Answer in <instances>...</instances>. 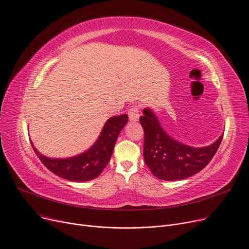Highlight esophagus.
Returning <instances> with one entry per match:
<instances>
[{"label": "esophagus", "mask_w": 249, "mask_h": 249, "mask_svg": "<svg viewBox=\"0 0 249 249\" xmlns=\"http://www.w3.org/2000/svg\"><path fill=\"white\" fill-rule=\"evenodd\" d=\"M128 116H129V119L130 121L132 122H136L139 120V108L136 105H133V106L129 109L128 111Z\"/></svg>", "instance_id": "34e87169"}]
</instances>
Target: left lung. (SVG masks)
<instances>
[{
	"label": "left lung",
	"mask_w": 249,
	"mask_h": 249,
	"mask_svg": "<svg viewBox=\"0 0 249 249\" xmlns=\"http://www.w3.org/2000/svg\"><path fill=\"white\" fill-rule=\"evenodd\" d=\"M140 124L144 130L143 158L152 175L163 180H178L201 172L211 161L223 139L222 134L213 144L204 147L184 144L164 131L149 108L143 110Z\"/></svg>",
	"instance_id": "obj_1"
}]
</instances>
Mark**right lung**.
<instances>
[{"label": "right lung", "mask_w": 249, "mask_h": 249, "mask_svg": "<svg viewBox=\"0 0 249 249\" xmlns=\"http://www.w3.org/2000/svg\"><path fill=\"white\" fill-rule=\"evenodd\" d=\"M128 122L126 114L115 116L105 123L95 144L87 151L69 159H51L31 145L41 162L54 175L71 181H88L98 178L108 164L115 143Z\"/></svg>", "instance_id": "right-lung-1"}]
</instances>
